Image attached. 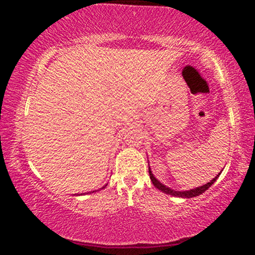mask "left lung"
Returning a JSON list of instances; mask_svg holds the SVG:
<instances>
[{
	"label": "left lung",
	"instance_id": "8db88e82",
	"mask_svg": "<svg viewBox=\"0 0 255 255\" xmlns=\"http://www.w3.org/2000/svg\"><path fill=\"white\" fill-rule=\"evenodd\" d=\"M148 172H150V178H151L152 183H153V186L156 187V188L159 189V191L164 192L165 194H170V195H174V197H178V198H193V197H198V195L203 194L205 191H207V189H209L210 187H211L212 184L216 182V180H217L219 175H221V172H219L217 176H216L215 178H212L210 182H207L206 184H203V186H200V187H197V188L189 189V191H181L180 192V191H174V189L169 188V187H166L163 183H160L159 181H158L157 178L153 176L150 166H148Z\"/></svg>",
	"mask_w": 255,
	"mask_h": 255
}]
</instances>
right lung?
Here are the masks:
<instances>
[{
	"instance_id": "obj_1",
	"label": "right lung",
	"mask_w": 255,
	"mask_h": 255,
	"mask_svg": "<svg viewBox=\"0 0 255 255\" xmlns=\"http://www.w3.org/2000/svg\"><path fill=\"white\" fill-rule=\"evenodd\" d=\"M105 186H107V184H105ZM105 186L103 187V188H105ZM93 192H96V191H93ZM93 192H91V193H93Z\"/></svg>"
}]
</instances>
